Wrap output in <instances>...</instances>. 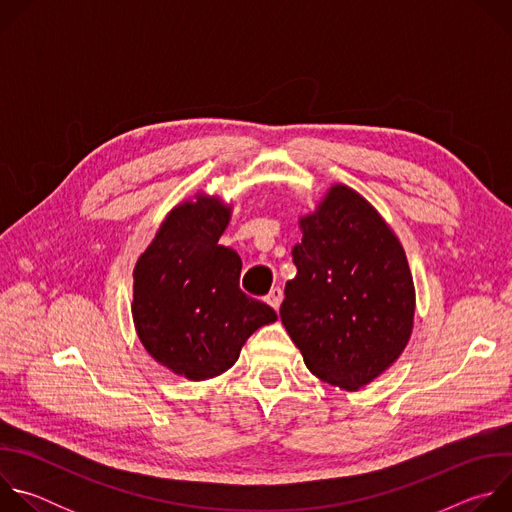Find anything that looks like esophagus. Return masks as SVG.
<instances>
[{
    "mask_svg": "<svg viewBox=\"0 0 512 512\" xmlns=\"http://www.w3.org/2000/svg\"><path fill=\"white\" fill-rule=\"evenodd\" d=\"M281 300H283V291L279 289V287H273L269 294H267V298H265V302L273 308V310H277L279 306H281Z\"/></svg>",
    "mask_w": 512,
    "mask_h": 512,
    "instance_id": "esophagus-1",
    "label": "esophagus"
}]
</instances>
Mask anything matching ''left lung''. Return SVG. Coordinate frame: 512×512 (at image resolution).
<instances>
[{"label": "left lung", "mask_w": 512, "mask_h": 512, "mask_svg": "<svg viewBox=\"0 0 512 512\" xmlns=\"http://www.w3.org/2000/svg\"><path fill=\"white\" fill-rule=\"evenodd\" d=\"M300 227L302 243L291 249L298 275L285 283L281 322L318 379L356 391L409 342L415 289L405 251L383 216L344 184Z\"/></svg>", "instance_id": "1"}]
</instances>
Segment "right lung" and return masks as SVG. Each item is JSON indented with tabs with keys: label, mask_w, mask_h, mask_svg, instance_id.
<instances>
[{
	"label": "right lung",
	"mask_w": 512,
	"mask_h": 512,
	"mask_svg": "<svg viewBox=\"0 0 512 512\" xmlns=\"http://www.w3.org/2000/svg\"><path fill=\"white\" fill-rule=\"evenodd\" d=\"M229 221L231 206L196 194L166 216L133 269L131 314L141 344L190 381L231 369L247 338L277 320L273 308L241 291V257L218 245Z\"/></svg>",
	"instance_id": "obj_1"
}]
</instances>
